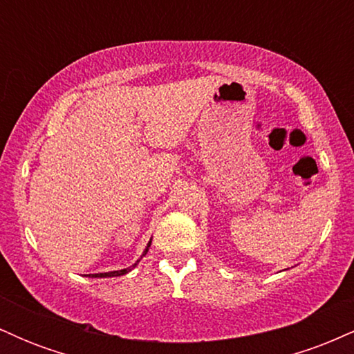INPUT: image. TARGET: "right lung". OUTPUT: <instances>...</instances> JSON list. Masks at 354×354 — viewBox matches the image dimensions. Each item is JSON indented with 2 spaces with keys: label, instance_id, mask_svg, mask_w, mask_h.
<instances>
[{
  "label": "right lung",
  "instance_id": "obj_1",
  "mask_svg": "<svg viewBox=\"0 0 354 354\" xmlns=\"http://www.w3.org/2000/svg\"><path fill=\"white\" fill-rule=\"evenodd\" d=\"M149 246H151V239H149L148 241V245H146V248H145V251L143 253H141V256L140 258L136 259L135 263H133L131 266H128V268H123V270H116V271H108V273H95V274H86V276H89V278H116V276H123V274H126V273H129V271L131 270H135V268L138 266V263L141 261V259L145 258L146 256V253H148V250H149Z\"/></svg>",
  "mask_w": 354,
  "mask_h": 354
}]
</instances>
